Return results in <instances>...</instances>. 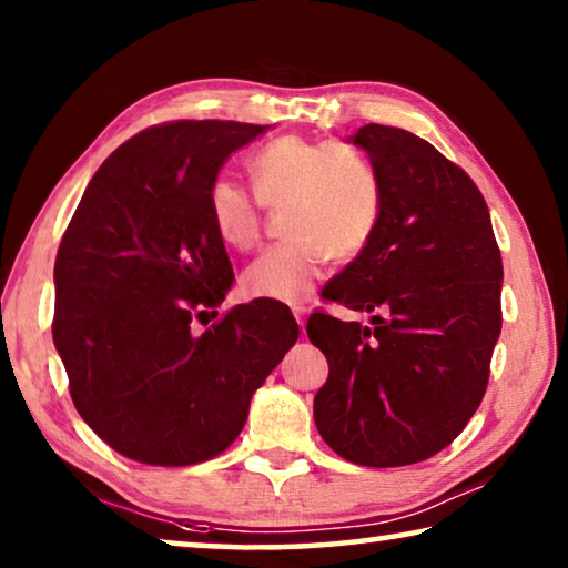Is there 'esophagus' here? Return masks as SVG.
I'll use <instances>...</instances> for the list:
<instances>
[{
    "label": "esophagus",
    "mask_w": 568,
    "mask_h": 568,
    "mask_svg": "<svg viewBox=\"0 0 568 568\" xmlns=\"http://www.w3.org/2000/svg\"><path fill=\"white\" fill-rule=\"evenodd\" d=\"M293 318H295V323L301 325V328L305 331V318H307V311H305V307H293Z\"/></svg>",
    "instance_id": "1"
}]
</instances>
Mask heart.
<instances>
[{"label":"heart","mask_w":568,"mask_h":568,"mask_svg":"<svg viewBox=\"0 0 568 568\" xmlns=\"http://www.w3.org/2000/svg\"><path fill=\"white\" fill-rule=\"evenodd\" d=\"M250 192L217 175L207 187V215L227 247L253 250L263 235V205L285 210L287 243L267 247L245 267L243 293L283 305L303 303L331 261H353L371 245L383 217V182L361 150L333 140L285 134L250 158Z\"/></svg>","instance_id":"heart-1"}]
</instances>
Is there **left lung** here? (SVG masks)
<instances>
[{
  "instance_id": "obj_1",
  "label": "left lung",
  "mask_w": 568,
  "mask_h": 568,
  "mask_svg": "<svg viewBox=\"0 0 568 568\" xmlns=\"http://www.w3.org/2000/svg\"><path fill=\"white\" fill-rule=\"evenodd\" d=\"M353 142L381 175L383 217L323 297L386 315L371 328L323 311L307 318L328 358L313 416L351 464L410 466L444 450L484 400L501 333V250L476 182L430 142L386 124H365Z\"/></svg>"
}]
</instances>
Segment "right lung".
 <instances>
[{
	"label": "right lung",
	"mask_w": 568,
	"mask_h": 568,
	"mask_svg": "<svg viewBox=\"0 0 568 568\" xmlns=\"http://www.w3.org/2000/svg\"><path fill=\"white\" fill-rule=\"evenodd\" d=\"M265 130L178 120L134 134L94 172L57 250L52 338L72 403L140 464L223 454L297 341L293 315L271 303L235 305L192 331L233 285L207 187L230 152Z\"/></svg>",
	"instance_id": "add662e5"
}]
</instances>
